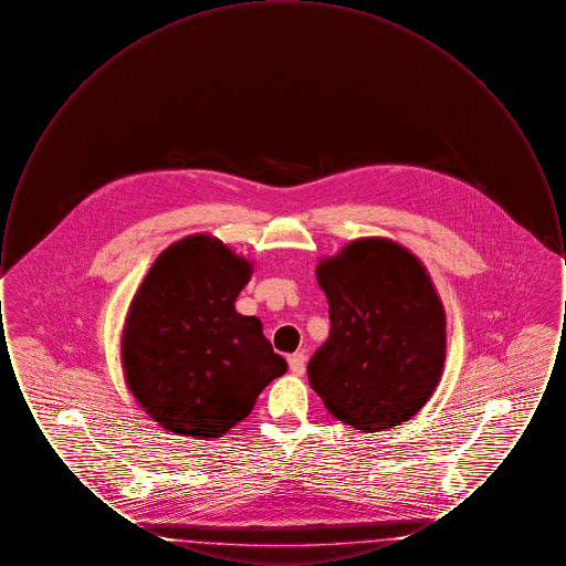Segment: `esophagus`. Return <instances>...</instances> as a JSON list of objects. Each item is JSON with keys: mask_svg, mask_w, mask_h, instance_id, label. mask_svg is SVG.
<instances>
[{"mask_svg": "<svg viewBox=\"0 0 566 566\" xmlns=\"http://www.w3.org/2000/svg\"><path fill=\"white\" fill-rule=\"evenodd\" d=\"M305 363H307V356H305L303 352H295V354L289 356V367H291V371H293L295 376H303Z\"/></svg>", "mask_w": 566, "mask_h": 566, "instance_id": "obj_1", "label": "esophagus"}]
</instances>
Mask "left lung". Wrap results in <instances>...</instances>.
Segmentation results:
<instances>
[{
	"mask_svg": "<svg viewBox=\"0 0 566 566\" xmlns=\"http://www.w3.org/2000/svg\"><path fill=\"white\" fill-rule=\"evenodd\" d=\"M331 333L307 365L331 416L360 432L392 429L431 399L446 363V312L422 261L360 238L321 259Z\"/></svg>",
	"mask_w": 566,
	"mask_h": 566,
	"instance_id": "8db88e82",
	"label": "left lung"
}]
</instances>
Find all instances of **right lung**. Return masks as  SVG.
Listing matches in <instances>:
<instances>
[{
    "mask_svg": "<svg viewBox=\"0 0 566 566\" xmlns=\"http://www.w3.org/2000/svg\"><path fill=\"white\" fill-rule=\"evenodd\" d=\"M252 263L214 235L165 248L139 284L120 337L137 405L165 431L218 439L289 365L256 316L235 312Z\"/></svg>",
    "mask_w": 566,
    "mask_h": 566,
    "instance_id": "obj_1",
    "label": "right lung"
}]
</instances>
